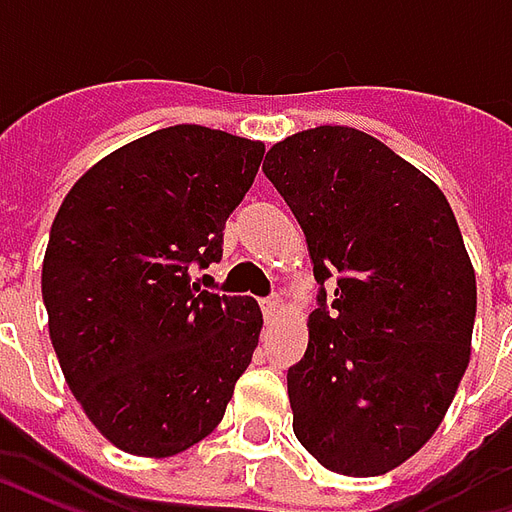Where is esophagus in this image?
I'll return each mask as SVG.
<instances>
[{"label":"esophagus","instance_id":"esophagus-1","mask_svg":"<svg viewBox=\"0 0 512 512\" xmlns=\"http://www.w3.org/2000/svg\"><path fill=\"white\" fill-rule=\"evenodd\" d=\"M263 315H266V321H274L279 312H282V299L279 296H271V299H263Z\"/></svg>","mask_w":512,"mask_h":512}]
</instances>
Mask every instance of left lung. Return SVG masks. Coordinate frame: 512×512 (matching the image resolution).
Returning <instances> with one entry per match:
<instances>
[{"instance_id":"8db88e82","label":"left lung","mask_w":512,"mask_h":512,"mask_svg":"<svg viewBox=\"0 0 512 512\" xmlns=\"http://www.w3.org/2000/svg\"><path fill=\"white\" fill-rule=\"evenodd\" d=\"M263 172L321 285L288 370L293 433L329 472L386 474L436 433L472 354L477 282L455 213L428 175L348 126L282 139Z\"/></svg>"}]
</instances>
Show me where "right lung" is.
<instances>
[{
    "instance_id": "right-lung-1",
    "label": "right lung",
    "mask_w": 512,
    "mask_h": 512,
    "mask_svg": "<svg viewBox=\"0 0 512 512\" xmlns=\"http://www.w3.org/2000/svg\"><path fill=\"white\" fill-rule=\"evenodd\" d=\"M266 145L205 126L139 136L73 183L51 224L43 304L65 381L115 447L169 458L224 417L255 354L249 296L197 288Z\"/></svg>"
}]
</instances>
